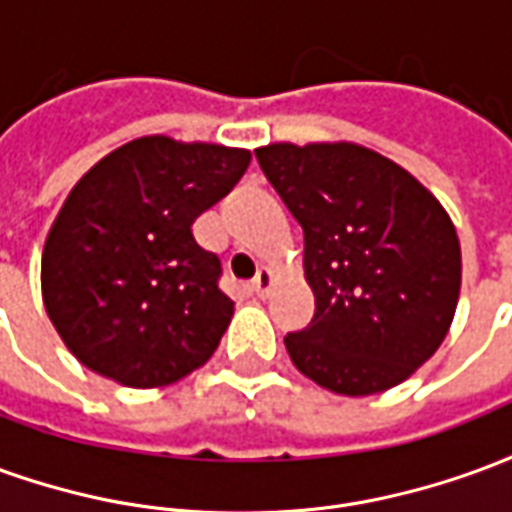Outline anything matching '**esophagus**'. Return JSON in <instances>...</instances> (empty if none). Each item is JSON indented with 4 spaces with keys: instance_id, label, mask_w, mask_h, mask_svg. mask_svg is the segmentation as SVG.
Wrapping results in <instances>:
<instances>
[{
    "instance_id": "esophagus-1",
    "label": "esophagus",
    "mask_w": 512,
    "mask_h": 512,
    "mask_svg": "<svg viewBox=\"0 0 512 512\" xmlns=\"http://www.w3.org/2000/svg\"><path fill=\"white\" fill-rule=\"evenodd\" d=\"M271 288H274V274L268 271V268H260L257 271L255 282H252V290H255L257 299H266L268 293H271Z\"/></svg>"
}]
</instances>
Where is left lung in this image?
I'll return each instance as SVG.
<instances>
[{"label":"left lung","mask_w":512,"mask_h":512,"mask_svg":"<svg viewBox=\"0 0 512 512\" xmlns=\"http://www.w3.org/2000/svg\"><path fill=\"white\" fill-rule=\"evenodd\" d=\"M255 156L304 230L315 315L285 337L293 365L348 397L406 381L447 337L461 293V244L441 202L354 142H277Z\"/></svg>","instance_id":"1"}]
</instances>
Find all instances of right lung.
I'll use <instances>...</instances> for the list:
<instances>
[{
	"label": "right lung",
	"mask_w": 512,
	"mask_h": 512,
	"mask_svg": "<svg viewBox=\"0 0 512 512\" xmlns=\"http://www.w3.org/2000/svg\"><path fill=\"white\" fill-rule=\"evenodd\" d=\"M249 158L241 147L142 136L73 186L43 246L40 288L84 367L150 389L211 359L233 301L191 224L230 194Z\"/></svg>",
	"instance_id": "1"
}]
</instances>
